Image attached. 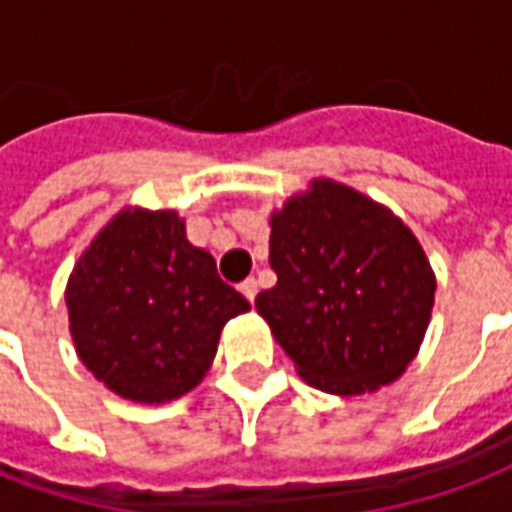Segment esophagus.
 I'll return each mask as SVG.
<instances>
[{"label":"esophagus","mask_w":512,"mask_h":512,"mask_svg":"<svg viewBox=\"0 0 512 512\" xmlns=\"http://www.w3.org/2000/svg\"><path fill=\"white\" fill-rule=\"evenodd\" d=\"M240 292L248 297V300H256V292H259V283H256V278H245V281L240 283Z\"/></svg>","instance_id":"esophagus-1"}]
</instances>
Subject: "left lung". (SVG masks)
Listing matches in <instances>:
<instances>
[{"instance_id": "8db88e82", "label": "left lung", "mask_w": 512, "mask_h": 512, "mask_svg": "<svg viewBox=\"0 0 512 512\" xmlns=\"http://www.w3.org/2000/svg\"><path fill=\"white\" fill-rule=\"evenodd\" d=\"M278 283L256 311L297 374L333 395L395 382L431 322L436 278L404 220L333 179L270 218Z\"/></svg>"}]
</instances>
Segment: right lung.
Wrapping results in <instances>:
<instances>
[{
    "mask_svg": "<svg viewBox=\"0 0 512 512\" xmlns=\"http://www.w3.org/2000/svg\"><path fill=\"white\" fill-rule=\"evenodd\" d=\"M65 302L81 363L138 404L193 390L223 324L251 308L210 253L190 245L177 212L138 207L114 215L81 253Z\"/></svg>",
    "mask_w": 512,
    "mask_h": 512,
    "instance_id": "add662e5",
    "label": "right lung"
}]
</instances>
